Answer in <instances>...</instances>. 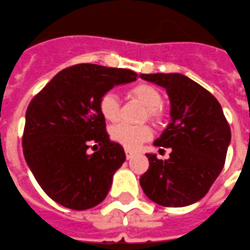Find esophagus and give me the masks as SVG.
<instances>
[{
    "label": "esophagus",
    "instance_id": "1",
    "mask_svg": "<svg viewBox=\"0 0 250 250\" xmlns=\"http://www.w3.org/2000/svg\"><path fill=\"white\" fill-rule=\"evenodd\" d=\"M125 157H127V159H131V157H132V156H133L132 150L125 149Z\"/></svg>",
    "mask_w": 250,
    "mask_h": 250
}]
</instances>
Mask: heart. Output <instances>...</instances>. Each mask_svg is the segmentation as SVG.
<instances>
[{
  "label": "heart",
  "instance_id": "b5f03b06",
  "mask_svg": "<svg viewBox=\"0 0 250 250\" xmlns=\"http://www.w3.org/2000/svg\"><path fill=\"white\" fill-rule=\"evenodd\" d=\"M128 95L133 100L139 101L146 106L144 118L159 123L164 118L163 108V95L157 87L152 86L149 83H139L136 86L131 87ZM98 110L101 115L107 122H117L121 118V102L117 95L107 91L101 95L98 101ZM112 140L119 143L127 149H136L142 143L146 142L152 136V129L148 125H133L128 123H121L114 125L110 131Z\"/></svg>",
  "mask_w": 250,
  "mask_h": 250
}]
</instances>
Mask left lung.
<instances>
[{
  "instance_id": "left-lung-1",
  "label": "left lung",
  "mask_w": 250,
  "mask_h": 250,
  "mask_svg": "<svg viewBox=\"0 0 250 250\" xmlns=\"http://www.w3.org/2000/svg\"><path fill=\"white\" fill-rule=\"evenodd\" d=\"M167 89L171 122L155 142L170 148V157L148 153V170L140 177L143 191L164 207H185L201 201L220 174L231 128L222 106L208 90L180 73L142 74Z\"/></svg>"
}]
</instances>
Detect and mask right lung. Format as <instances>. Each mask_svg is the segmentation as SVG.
<instances>
[{"mask_svg":"<svg viewBox=\"0 0 250 250\" xmlns=\"http://www.w3.org/2000/svg\"><path fill=\"white\" fill-rule=\"evenodd\" d=\"M136 77L129 69L77 64L60 70L31 100L23 155L38 184L56 203L81 211L106 198L125 153L108 138L98 101ZM89 147L97 150L90 154Z\"/></svg>","mask_w":250,"mask_h":250,"instance_id":"1","label":"right lung"}]
</instances>
